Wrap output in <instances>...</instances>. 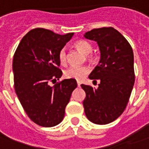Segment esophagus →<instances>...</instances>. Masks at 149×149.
I'll return each mask as SVG.
<instances>
[{"label": "esophagus", "instance_id": "1", "mask_svg": "<svg viewBox=\"0 0 149 149\" xmlns=\"http://www.w3.org/2000/svg\"><path fill=\"white\" fill-rule=\"evenodd\" d=\"M77 84H78V87H80L81 83L79 82V81H77Z\"/></svg>", "mask_w": 149, "mask_h": 149}]
</instances>
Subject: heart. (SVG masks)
<instances>
[{
    "instance_id": "b5f03b06",
    "label": "heart",
    "mask_w": 149,
    "mask_h": 149,
    "mask_svg": "<svg viewBox=\"0 0 149 149\" xmlns=\"http://www.w3.org/2000/svg\"><path fill=\"white\" fill-rule=\"evenodd\" d=\"M74 47L81 51L83 53L87 54V57L90 60H92L94 57L92 55V45L88 40H79L74 42ZM58 60L60 61L61 65H65L67 62V53H66V49H60L58 53ZM90 72V68L87 65H81V66H76L73 65L69 67L65 71V75L66 78L69 79H74L76 80H82L84 79L85 77Z\"/></svg>"
}]
</instances>
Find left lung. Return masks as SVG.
I'll return each mask as SVG.
<instances>
[{"label": "left lung", "mask_w": 149, "mask_h": 149, "mask_svg": "<svg viewBox=\"0 0 149 149\" xmlns=\"http://www.w3.org/2000/svg\"><path fill=\"white\" fill-rule=\"evenodd\" d=\"M84 37L97 42L99 64L89 75L98 88L82 84L86 97L83 102L88 119L105 125L119 117L127 105L135 84L134 54L131 45L113 27H101L86 32Z\"/></svg>", "instance_id": "obj_1"}]
</instances>
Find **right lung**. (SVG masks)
Masks as SVG:
<instances>
[{
  "mask_svg": "<svg viewBox=\"0 0 149 149\" xmlns=\"http://www.w3.org/2000/svg\"><path fill=\"white\" fill-rule=\"evenodd\" d=\"M73 35L35 28L22 39L14 53L15 92L30 119L39 126L51 127L60 123L77 88L74 79L56 83L62 75L58 53ZM50 82L55 84L50 86Z\"/></svg>",
  "mask_w": 149,
  "mask_h": 149,
  "instance_id": "obj_1",
  "label": "right lung"
}]
</instances>
